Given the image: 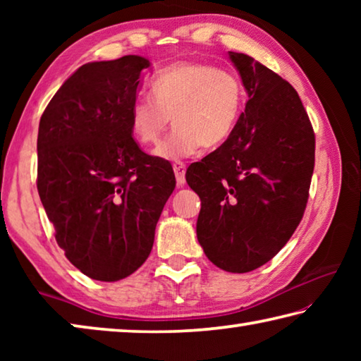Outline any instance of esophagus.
<instances>
[{
  "instance_id": "obj_1",
  "label": "esophagus",
  "mask_w": 361,
  "mask_h": 361,
  "mask_svg": "<svg viewBox=\"0 0 361 361\" xmlns=\"http://www.w3.org/2000/svg\"><path fill=\"white\" fill-rule=\"evenodd\" d=\"M173 172L176 176V185L178 186H185L186 178H185V173H186V166L183 162H175L173 164Z\"/></svg>"
}]
</instances>
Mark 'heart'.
<instances>
[{"instance_id":"b5f03b06","label":"heart","mask_w":361,"mask_h":361,"mask_svg":"<svg viewBox=\"0 0 361 361\" xmlns=\"http://www.w3.org/2000/svg\"><path fill=\"white\" fill-rule=\"evenodd\" d=\"M152 97L140 95L129 111L130 130L142 145H156L173 121L175 129L154 156L180 161L218 148L234 132L245 100L240 78L209 63L178 62L151 79Z\"/></svg>"}]
</instances>
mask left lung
Returning a JSON list of instances; mask_svg holds the SVG:
<instances>
[{"label":"left lung","mask_w":361,"mask_h":361,"mask_svg":"<svg viewBox=\"0 0 361 361\" xmlns=\"http://www.w3.org/2000/svg\"><path fill=\"white\" fill-rule=\"evenodd\" d=\"M248 102L228 142L194 162L186 181L200 197L197 240L213 264L258 269L302 219L315 162V135L290 82L247 54L229 52Z\"/></svg>","instance_id":"1"}]
</instances>
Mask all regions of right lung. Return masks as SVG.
<instances>
[{
	"label": "right lung",
	"mask_w": 361,
	"mask_h": 361,
	"mask_svg": "<svg viewBox=\"0 0 361 361\" xmlns=\"http://www.w3.org/2000/svg\"><path fill=\"white\" fill-rule=\"evenodd\" d=\"M149 66L140 56L79 66L39 121L42 207L68 261L100 282L129 277L143 264L175 189L170 162L132 138L130 105Z\"/></svg>",
	"instance_id": "add662e5"
}]
</instances>
